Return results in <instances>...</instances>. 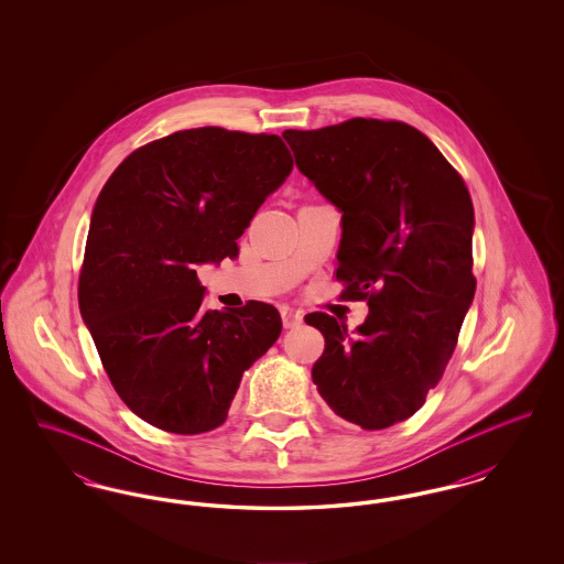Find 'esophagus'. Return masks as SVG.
Segmentation results:
<instances>
[{"label":"esophagus","mask_w":564,"mask_h":564,"mask_svg":"<svg viewBox=\"0 0 564 564\" xmlns=\"http://www.w3.org/2000/svg\"><path fill=\"white\" fill-rule=\"evenodd\" d=\"M281 317H283V325L290 327H297L302 323V313L294 311L292 306H281Z\"/></svg>","instance_id":"esophagus-1"}]
</instances>
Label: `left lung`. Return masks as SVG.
I'll return each mask as SVG.
<instances>
[{
  "instance_id": "obj_1",
  "label": "left lung",
  "mask_w": 564,
  "mask_h": 564,
  "mask_svg": "<svg viewBox=\"0 0 564 564\" xmlns=\"http://www.w3.org/2000/svg\"><path fill=\"white\" fill-rule=\"evenodd\" d=\"M283 137L343 212L340 297L370 306L355 334L327 313L304 317L325 338L313 382L345 421L391 427L444 376L476 294L469 189L425 134L398 120L350 118Z\"/></svg>"
}]
</instances>
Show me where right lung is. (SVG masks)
<instances>
[{
	"label": "right lung",
	"mask_w": 564,
	"mask_h": 564,
	"mask_svg": "<svg viewBox=\"0 0 564 564\" xmlns=\"http://www.w3.org/2000/svg\"><path fill=\"white\" fill-rule=\"evenodd\" d=\"M279 134L188 129L137 148L101 189L78 302L109 380L169 433L219 427L242 372L276 343L281 315L249 300L205 311L196 264L237 258V239L292 173Z\"/></svg>",
	"instance_id": "1"
}]
</instances>
